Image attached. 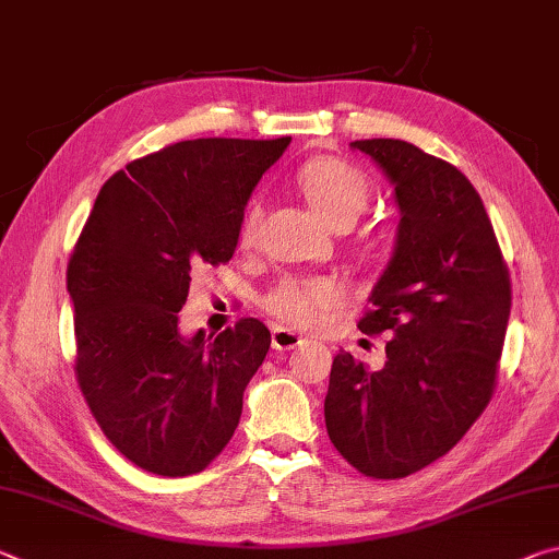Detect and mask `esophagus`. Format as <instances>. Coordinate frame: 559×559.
Segmentation results:
<instances>
[{
  "label": "esophagus",
  "instance_id": "obj_1",
  "mask_svg": "<svg viewBox=\"0 0 559 559\" xmlns=\"http://www.w3.org/2000/svg\"><path fill=\"white\" fill-rule=\"evenodd\" d=\"M300 343H306V338H300L298 333H294V331H288V328H283V325H276L271 331V345L276 350H294V348H298Z\"/></svg>",
  "mask_w": 559,
  "mask_h": 559
}]
</instances>
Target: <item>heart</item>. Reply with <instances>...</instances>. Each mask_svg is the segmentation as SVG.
Returning <instances> with one entry per match:
<instances>
[{
  "mask_svg": "<svg viewBox=\"0 0 559 559\" xmlns=\"http://www.w3.org/2000/svg\"><path fill=\"white\" fill-rule=\"evenodd\" d=\"M298 186L306 201L328 226H338L341 221H356L370 201V183L356 166L341 158H316L298 174ZM261 221V206L253 201L246 209L241 221V241L248 243L255 236ZM338 288L325 278H286L265 296V308L281 321L294 325L313 323L318 313L335 304Z\"/></svg>",
  "mask_w": 559,
  "mask_h": 559,
  "instance_id": "obj_1",
  "label": "heart"
}]
</instances>
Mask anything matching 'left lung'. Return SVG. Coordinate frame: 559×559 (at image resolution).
Masks as SVG:
<instances>
[{"label":"left lung","instance_id":"left-lung-1","mask_svg":"<svg viewBox=\"0 0 559 559\" xmlns=\"http://www.w3.org/2000/svg\"><path fill=\"white\" fill-rule=\"evenodd\" d=\"M395 186V248L358 328L385 333V366L341 350L325 395L335 450L395 480L457 445L492 397L510 273L480 193L453 164L401 139L353 141Z\"/></svg>","mask_w":559,"mask_h":559}]
</instances>
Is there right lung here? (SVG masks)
Returning a JSON list of instances; mask_svg holds the SVG:
<instances>
[{
	"instance_id": "add662e5",
	"label": "right lung",
	"mask_w": 559,
	"mask_h": 559,
	"mask_svg": "<svg viewBox=\"0 0 559 559\" xmlns=\"http://www.w3.org/2000/svg\"><path fill=\"white\" fill-rule=\"evenodd\" d=\"M283 139L179 141L102 186L67 269L76 380L104 436L141 471L201 473L231 440L271 333L241 318L181 335L191 273L231 261L243 209Z\"/></svg>"
}]
</instances>
